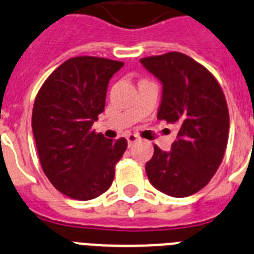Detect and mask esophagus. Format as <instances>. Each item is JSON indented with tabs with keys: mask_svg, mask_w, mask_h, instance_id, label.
I'll use <instances>...</instances> for the list:
<instances>
[{
	"mask_svg": "<svg viewBox=\"0 0 254 254\" xmlns=\"http://www.w3.org/2000/svg\"><path fill=\"white\" fill-rule=\"evenodd\" d=\"M138 139H139V137H138L137 134H133V133L127 134V143H129V146H130V144H133L134 142H137Z\"/></svg>",
	"mask_w": 254,
	"mask_h": 254,
	"instance_id": "34e87169",
	"label": "esophagus"
}]
</instances>
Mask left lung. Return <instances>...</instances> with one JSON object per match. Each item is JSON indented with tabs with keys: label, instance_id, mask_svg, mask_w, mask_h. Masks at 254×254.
<instances>
[{
	"label": "left lung",
	"instance_id": "left-lung-1",
	"mask_svg": "<svg viewBox=\"0 0 254 254\" xmlns=\"http://www.w3.org/2000/svg\"><path fill=\"white\" fill-rule=\"evenodd\" d=\"M163 85L157 119L177 124L170 151L153 146L146 164L151 185L173 197H186L208 185L229 139L230 117L223 91L212 73L182 53L142 58Z\"/></svg>",
	"mask_w": 254,
	"mask_h": 254
}]
</instances>
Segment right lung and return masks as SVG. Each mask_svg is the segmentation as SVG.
<instances>
[{
    "label": "right lung",
    "mask_w": 254,
    "mask_h": 254,
    "mask_svg": "<svg viewBox=\"0 0 254 254\" xmlns=\"http://www.w3.org/2000/svg\"><path fill=\"white\" fill-rule=\"evenodd\" d=\"M123 62L74 57L59 65L36 97L32 130L40 163L51 185L76 200H91L112 185L125 138L91 130L106 104L111 77Z\"/></svg>",
    "instance_id": "1"
}]
</instances>
